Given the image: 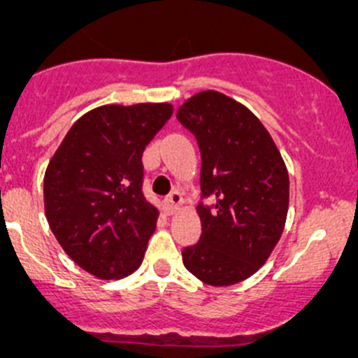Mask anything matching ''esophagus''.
Instances as JSON below:
<instances>
[{"label":"esophagus","mask_w":358,"mask_h":358,"mask_svg":"<svg viewBox=\"0 0 358 358\" xmlns=\"http://www.w3.org/2000/svg\"><path fill=\"white\" fill-rule=\"evenodd\" d=\"M182 194H180L178 190H173V192L164 199L166 215H173V213L178 211L180 206H182Z\"/></svg>","instance_id":"obj_1"}]
</instances>
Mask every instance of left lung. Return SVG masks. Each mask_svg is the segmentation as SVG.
Listing matches in <instances>:
<instances>
[{
	"mask_svg": "<svg viewBox=\"0 0 358 358\" xmlns=\"http://www.w3.org/2000/svg\"><path fill=\"white\" fill-rule=\"evenodd\" d=\"M201 150L202 234L182 251L183 265L209 286H232L265 265L282 236L289 175L259 119L220 92H201L176 112Z\"/></svg>",
	"mask_w": 358,
	"mask_h": 358,
	"instance_id": "1",
	"label": "left lung"
}]
</instances>
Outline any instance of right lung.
<instances>
[{"mask_svg": "<svg viewBox=\"0 0 358 358\" xmlns=\"http://www.w3.org/2000/svg\"><path fill=\"white\" fill-rule=\"evenodd\" d=\"M171 103L102 106L69 129L45 173V213L76 265L121 279L142 265L159 211L142 190L145 145Z\"/></svg>", "mask_w": 358, "mask_h": 358, "instance_id": "right-lung-1", "label": "right lung"}]
</instances>
